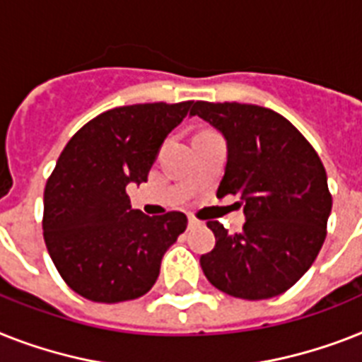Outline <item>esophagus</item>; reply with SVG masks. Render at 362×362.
Instances as JSON below:
<instances>
[{
	"mask_svg": "<svg viewBox=\"0 0 362 362\" xmlns=\"http://www.w3.org/2000/svg\"><path fill=\"white\" fill-rule=\"evenodd\" d=\"M187 227H189V228L202 227V221H199V219H197V217L189 216V217H187Z\"/></svg>",
	"mask_w": 362,
	"mask_h": 362,
	"instance_id": "obj_1",
	"label": "esophagus"
}]
</instances>
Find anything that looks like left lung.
<instances>
[{"label": "left lung", "mask_w": 362, "mask_h": 362, "mask_svg": "<svg viewBox=\"0 0 362 362\" xmlns=\"http://www.w3.org/2000/svg\"><path fill=\"white\" fill-rule=\"evenodd\" d=\"M197 115L227 139V167L217 197L240 195L243 230L208 221L216 247L201 267L232 298H275L303 277L327 234L333 199L320 156L283 115L238 102H193Z\"/></svg>", "instance_id": "obj_1"}]
</instances>
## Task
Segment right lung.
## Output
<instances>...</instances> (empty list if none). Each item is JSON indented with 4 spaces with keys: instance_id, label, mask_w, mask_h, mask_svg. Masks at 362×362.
Here are the masks:
<instances>
[{
    "instance_id": "add662e5",
    "label": "right lung",
    "mask_w": 362,
    "mask_h": 362,
    "mask_svg": "<svg viewBox=\"0 0 362 362\" xmlns=\"http://www.w3.org/2000/svg\"><path fill=\"white\" fill-rule=\"evenodd\" d=\"M135 104L105 111L74 134L44 189V242L59 275L96 303L145 296L161 258L187 227L182 211L132 210L128 184L146 182L161 143L191 107Z\"/></svg>"
}]
</instances>
